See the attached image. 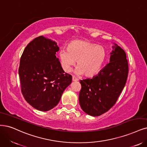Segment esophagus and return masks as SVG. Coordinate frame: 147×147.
I'll return each instance as SVG.
<instances>
[{"label":"esophagus","instance_id":"34e87169","mask_svg":"<svg viewBox=\"0 0 147 147\" xmlns=\"http://www.w3.org/2000/svg\"><path fill=\"white\" fill-rule=\"evenodd\" d=\"M72 80L73 81V82H76V81L78 80V79L76 78H75L74 76H73L72 77Z\"/></svg>","mask_w":147,"mask_h":147}]
</instances>
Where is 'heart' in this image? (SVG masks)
Returning a JSON list of instances; mask_svg holds the SVG:
<instances>
[{"mask_svg":"<svg viewBox=\"0 0 147 147\" xmlns=\"http://www.w3.org/2000/svg\"><path fill=\"white\" fill-rule=\"evenodd\" d=\"M67 50H61L59 59L65 71L69 72L77 61L76 73L91 78L99 72L106 58V51L101 46L85 40L71 42Z\"/></svg>","mask_w":147,"mask_h":147,"instance_id":"obj_1","label":"heart"}]
</instances>
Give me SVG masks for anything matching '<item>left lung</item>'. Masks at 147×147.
<instances>
[{
	"mask_svg": "<svg viewBox=\"0 0 147 147\" xmlns=\"http://www.w3.org/2000/svg\"><path fill=\"white\" fill-rule=\"evenodd\" d=\"M110 63L93 77L80 80L79 100L82 110L91 116H99L116 104L125 85L128 65L125 52L114 43Z\"/></svg>",
	"mask_w": 147,
	"mask_h": 147,
	"instance_id": "obj_1",
	"label": "left lung"
}]
</instances>
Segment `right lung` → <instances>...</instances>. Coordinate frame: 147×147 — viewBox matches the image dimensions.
Returning a JSON list of instances; mask_svg holds the SVG:
<instances>
[{
	"mask_svg": "<svg viewBox=\"0 0 147 147\" xmlns=\"http://www.w3.org/2000/svg\"><path fill=\"white\" fill-rule=\"evenodd\" d=\"M57 43L41 36L30 42L21 56L19 74L21 91L32 107L47 111L56 107L72 82L56 54Z\"/></svg>",
	"mask_w": 147,
	"mask_h": 147,
	"instance_id": "1",
	"label": "right lung"
}]
</instances>
